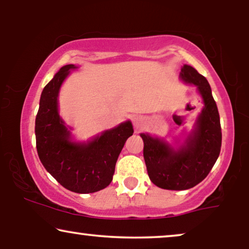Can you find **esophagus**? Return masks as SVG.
<instances>
[{"label":"esophagus","mask_w":249,"mask_h":249,"mask_svg":"<svg viewBox=\"0 0 249 249\" xmlns=\"http://www.w3.org/2000/svg\"><path fill=\"white\" fill-rule=\"evenodd\" d=\"M132 124H134V125H135V128L136 129H141V128H142L144 127V120H142V118H138V117H136V118H134L132 119Z\"/></svg>","instance_id":"1"}]
</instances>
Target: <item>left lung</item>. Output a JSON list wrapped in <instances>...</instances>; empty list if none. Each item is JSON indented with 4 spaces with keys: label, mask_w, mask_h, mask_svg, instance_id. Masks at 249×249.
Segmentation results:
<instances>
[{
    "label": "left lung",
    "mask_w": 249,
    "mask_h": 249,
    "mask_svg": "<svg viewBox=\"0 0 249 249\" xmlns=\"http://www.w3.org/2000/svg\"><path fill=\"white\" fill-rule=\"evenodd\" d=\"M180 78L195 85L204 102L193 131L177 149L161 138L141 134L149 179L160 188L169 190H186L203 181L219 158L222 142L219 111L209 81L187 64Z\"/></svg>",
    "instance_id": "8db88e82"
}]
</instances>
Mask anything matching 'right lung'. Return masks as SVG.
<instances>
[{"label": "right lung", "mask_w": 249, "mask_h": 249, "mask_svg": "<svg viewBox=\"0 0 249 249\" xmlns=\"http://www.w3.org/2000/svg\"><path fill=\"white\" fill-rule=\"evenodd\" d=\"M73 64H67L44 87L35 121L36 148L44 168L64 188L78 194L104 189L113 179L115 163L124 142L134 134L130 121L108 129L87 142L71 141L59 115L60 87Z\"/></svg>", "instance_id": "1"}]
</instances>
